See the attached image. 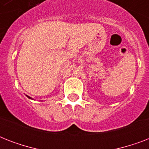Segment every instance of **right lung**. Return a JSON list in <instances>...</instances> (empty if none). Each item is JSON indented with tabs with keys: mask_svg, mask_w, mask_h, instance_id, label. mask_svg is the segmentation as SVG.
<instances>
[{
	"mask_svg": "<svg viewBox=\"0 0 149 149\" xmlns=\"http://www.w3.org/2000/svg\"><path fill=\"white\" fill-rule=\"evenodd\" d=\"M26 96H27V95H26ZM27 97H29V98H30V99H31V98L30 97H29V96H27Z\"/></svg>",
	"mask_w": 149,
	"mask_h": 149,
	"instance_id": "right-lung-1",
	"label": "right lung"
}]
</instances>
